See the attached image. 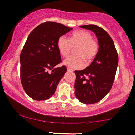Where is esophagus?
<instances>
[{
	"label": "esophagus",
	"mask_w": 135,
	"mask_h": 135,
	"mask_svg": "<svg viewBox=\"0 0 135 135\" xmlns=\"http://www.w3.org/2000/svg\"><path fill=\"white\" fill-rule=\"evenodd\" d=\"M67 71L68 72H72V71H73V70H71V69H69V68H67Z\"/></svg>",
	"instance_id": "34e87169"
}]
</instances>
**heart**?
Listing matches in <instances>:
<instances>
[{
	"instance_id": "1",
	"label": "heart",
	"mask_w": 135,
	"mask_h": 135,
	"mask_svg": "<svg viewBox=\"0 0 135 135\" xmlns=\"http://www.w3.org/2000/svg\"><path fill=\"white\" fill-rule=\"evenodd\" d=\"M57 49L61 55L67 57L74 49L76 56L66 58L63 64L69 69H80L84 66L85 60L90 63L98 53L99 45L96 40H94L93 35L86 30H77L70 35V39L65 35L58 39L57 42Z\"/></svg>"
}]
</instances>
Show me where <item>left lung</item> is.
Segmentation results:
<instances>
[{"label": "left lung", "mask_w": 135, "mask_h": 135, "mask_svg": "<svg viewBox=\"0 0 135 135\" xmlns=\"http://www.w3.org/2000/svg\"><path fill=\"white\" fill-rule=\"evenodd\" d=\"M79 27L95 33L99 50L89 66L74 72V94L81 103L94 104L102 100L110 91L118 65V56L113 39L103 28L94 25Z\"/></svg>", "instance_id": "8db88e82"}]
</instances>
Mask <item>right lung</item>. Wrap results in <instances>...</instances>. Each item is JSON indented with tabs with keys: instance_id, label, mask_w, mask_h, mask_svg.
<instances>
[{
	"instance_id": "1",
	"label": "right lung",
	"mask_w": 135,
	"mask_h": 135,
	"mask_svg": "<svg viewBox=\"0 0 135 135\" xmlns=\"http://www.w3.org/2000/svg\"><path fill=\"white\" fill-rule=\"evenodd\" d=\"M72 29L57 22H46L30 33L20 56L21 80L25 91L33 100H48L56 92L66 72L65 66L56 67L61 62L57 42Z\"/></svg>"
}]
</instances>
